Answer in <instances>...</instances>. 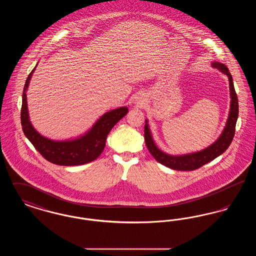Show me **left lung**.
Masks as SVG:
<instances>
[{
  "instance_id": "8db88e82",
  "label": "left lung",
  "mask_w": 256,
  "mask_h": 256,
  "mask_svg": "<svg viewBox=\"0 0 256 256\" xmlns=\"http://www.w3.org/2000/svg\"><path fill=\"white\" fill-rule=\"evenodd\" d=\"M212 66L217 68L220 72L228 76L230 80V98H232L230 114H228L226 126L220 135L219 138L213 144H211L210 146H207L204 150H202L200 152L182 154V156H170L159 150L158 146L156 145L148 124V120H146L144 132H145V142H146L148 152L160 164L170 168L172 170H193L198 169L204 164L214 160L222 154H224L232 144V139L235 134V126H236V122H237L238 113H239L238 98L234 89L233 80L228 68L224 64L220 62H212Z\"/></svg>"
}]
</instances>
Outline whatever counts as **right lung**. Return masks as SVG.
Masks as SVG:
<instances>
[{
	"instance_id": "add662e5",
	"label": "right lung",
	"mask_w": 256,
	"mask_h": 256,
	"mask_svg": "<svg viewBox=\"0 0 256 256\" xmlns=\"http://www.w3.org/2000/svg\"><path fill=\"white\" fill-rule=\"evenodd\" d=\"M36 66L26 80L22 96L21 124L26 137L44 158L54 164L61 166H78L94 161L102 152L106 146V137L112 128L126 115L128 111V108L122 106L104 113L88 132L76 138L62 141L47 138L39 134L34 128L30 121L28 110L26 92Z\"/></svg>"
}]
</instances>
